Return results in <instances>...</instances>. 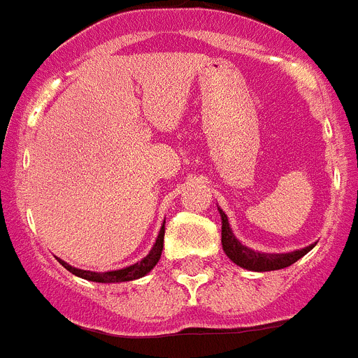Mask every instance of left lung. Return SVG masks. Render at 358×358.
<instances>
[{"label":"left lung","instance_id":"8db88e82","mask_svg":"<svg viewBox=\"0 0 358 358\" xmlns=\"http://www.w3.org/2000/svg\"><path fill=\"white\" fill-rule=\"evenodd\" d=\"M220 218H222V248L224 252L227 255L233 264L240 265L249 271H256V273H265V271H278V268H285L289 265L296 264L299 258L306 255L308 251L314 249V243L305 249H297L292 252H280V255H271V252H258L252 249L245 248L236 240V236L231 231L229 222H227V215L224 213L220 208Z\"/></svg>","mask_w":358,"mask_h":358}]
</instances>
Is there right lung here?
<instances>
[{"instance_id":"obj_1","label":"right lung","mask_w":358,"mask_h":358,"mask_svg":"<svg viewBox=\"0 0 358 358\" xmlns=\"http://www.w3.org/2000/svg\"><path fill=\"white\" fill-rule=\"evenodd\" d=\"M164 224L161 226L159 235H157L156 243H154V248L150 249L147 256H145L143 260L138 262L134 265H129L125 268H118V271H109V273H93V271H84V268H77L71 267L69 264H66L64 260L61 258H57L59 264L62 265L64 268H68L69 273L75 274L78 278H84L87 281H96V283H122V281H132L138 280V278H143L145 274H148L152 268L156 267V264L159 262L161 252H163V242H164Z\"/></svg>"}]
</instances>
